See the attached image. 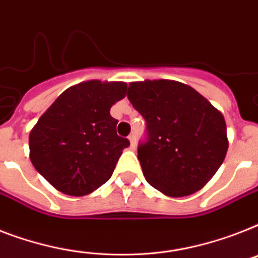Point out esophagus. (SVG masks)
Instances as JSON below:
<instances>
[{
	"mask_svg": "<svg viewBox=\"0 0 258 258\" xmlns=\"http://www.w3.org/2000/svg\"><path fill=\"white\" fill-rule=\"evenodd\" d=\"M128 140H130V144H131V148H135L136 147V136L135 134H131V135L128 136Z\"/></svg>",
	"mask_w": 258,
	"mask_h": 258,
	"instance_id": "1",
	"label": "esophagus"
}]
</instances>
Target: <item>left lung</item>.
Returning a JSON list of instances; mask_svg holds the SVG:
<instances>
[{
    "mask_svg": "<svg viewBox=\"0 0 258 258\" xmlns=\"http://www.w3.org/2000/svg\"><path fill=\"white\" fill-rule=\"evenodd\" d=\"M127 98L147 123V138L138 147L147 183L172 198L202 189L227 155L223 114L176 81L133 82Z\"/></svg>",
    "mask_w": 258,
    "mask_h": 258,
    "instance_id": "1",
    "label": "left lung"
}]
</instances>
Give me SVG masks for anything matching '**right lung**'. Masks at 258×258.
<instances>
[{"instance_id":"add662e5","label":"right lung","mask_w":258,"mask_h":258,"mask_svg":"<svg viewBox=\"0 0 258 258\" xmlns=\"http://www.w3.org/2000/svg\"><path fill=\"white\" fill-rule=\"evenodd\" d=\"M124 82L87 81L60 94L29 135L30 160L55 189L85 196L111 177L128 139L110 115Z\"/></svg>"}]
</instances>
